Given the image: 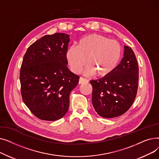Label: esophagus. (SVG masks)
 <instances>
[{"label":"esophagus","mask_w":159,"mask_h":159,"mask_svg":"<svg viewBox=\"0 0 159 159\" xmlns=\"http://www.w3.org/2000/svg\"><path fill=\"white\" fill-rule=\"evenodd\" d=\"M88 82V80L86 79H84L82 77H80L79 80V84H82V83H84V82Z\"/></svg>","instance_id":"esophagus-1"}]
</instances>
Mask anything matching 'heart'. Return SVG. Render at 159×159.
<instances>
[{"mask_svg": "<svg viewBox=\"0 0 159 159\" xmlns=\"http://www.w3.org/2000/svg\"><path fill=\"white\" fill-rule=\"evenodd\" d=\"M122 48L117 41L104 36L91 34L80 40L77 48L71 47L66 52V58L71 71L79 73L87 63L84 74L96 73L99 77L111 74L118 66Z\"/></svg>", "mask_w": 159, "mask_h": 159, "instance_id": "b5f03b06", "label": "heart"}]
</instances>
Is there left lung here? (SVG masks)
I'll list each match as a JSON object with an SVG mask.
<instances>
[{"label":"left lung","mask_w":159,"mask_h":159,"mask_svg":"<svg viewBox=\"0 0 159 159\" xmlns=\"http://www.w3.org/2000/svg\"><path fill=\"white\" fill-rule=\"evenodd\" d=\"M139 66L132 49L124 46V57L110 75L91 80L92 104L95 111L104 118H113L126 113L137 95Z\"/></svg>","instance_id":"left-lung-1"}]
</instances>
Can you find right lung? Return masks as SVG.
Wrapping results in <instances>:
<instances>
[{"label":"right lung","mask_w":159,"mask_h":159,"mask_svg":"<svg viewBox=\"0 0 159 159\" xmlns=\"http://www.w3.org/2000/svg\"><path fill=\"white\" fill-rule=\"evenodd\" d=\"M70 35L55 33L33 43L25 53L20 71L24 104L41 120L62 118L69 108L70 94L79 77L67 67Z\"/></svg>","instance_id":"1"}]
</instances>
